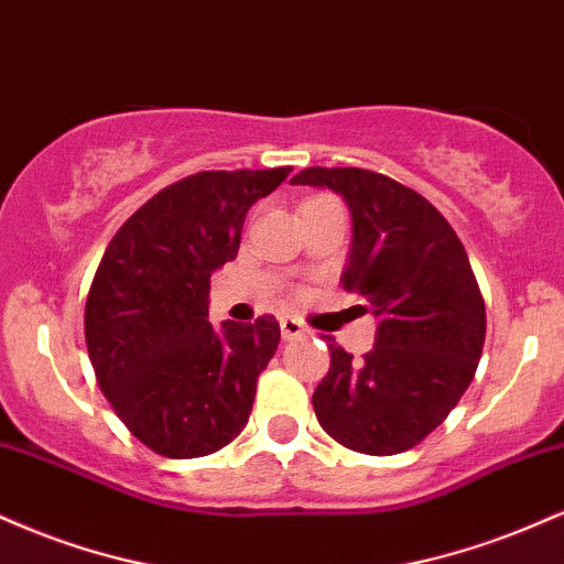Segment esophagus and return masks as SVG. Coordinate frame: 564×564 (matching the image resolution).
I'll return each mask as SVG.
<instances>
[{
  "instance_id": "obj_1",
  "label": "esophagus",
  "mask_w": 564,
  "mask_h": 564,
  "mask_svg": "<svg viewBox=\"0 0 564 564\" xmlns=\"http://www.w3.org/2000/svg\"><path fill=\"white\" fill-rule=\"evenodd\" d=\"M304 332H307V328H304L302 323L296 321V318H289V315H286V318H281V334H283V339H300V336H302Z\"/></svg>"
}]
</instances>
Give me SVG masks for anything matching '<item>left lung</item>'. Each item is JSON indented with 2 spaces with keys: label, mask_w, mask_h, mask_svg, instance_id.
Instances as JSON below:
<instances>
[{
  "label": "left lung",
  "mask_w": 564,
  "mask_h": 564,
  "mask_svg": "<svg viewBox=\"0 0 564 564\" xmlns=\"http://www.w3.org/2000/svg\"><path fill=\"white\" fill-rule=\"evenodd\" d=\"M294 185L332 187L352 212L341 286L377 318V345L355 364L326 336L332 366L313 392L323 430L349 451L392 456L448 419L475 379L485 302L464 243L422 193L358 166H310Z\"/></svg>",
  "instance_id": "8db88e82"
}]
</instances>
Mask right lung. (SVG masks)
I'll return each instance as SVG.
<instances>
[{"label":"right lung","instance_id":"obj_1","mask_svg":"<svg viewBox=\"0 0 564 564\" xmlns=\"http://www.w3.org/2000/svg\"><path fill=\"white\" fill-rule=\"evenodd\" d=\"M289 172L177 180L116 230L97 264L84 307L89 364L116 416L159 456H209L249 422L281 326L262 315L215 332L209 286L212 273L236 260L249 206Z\"/></svg>","mask_w":564,"mask_h":564}]
</instances>
